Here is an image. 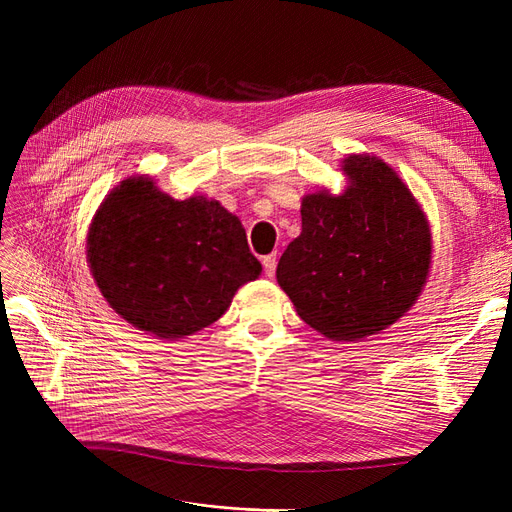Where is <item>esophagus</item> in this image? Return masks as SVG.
Wrapping results in <instances>:
<instances>
[{
  "instance_id": "1",
  "label": "esophagus",
  "mask_w": 512,
  "mask_h": 512,
  "mask_svg": "<svg viewBox=\"0 0 512 512\" xmlns=\"http://www.w3.org/2000/svg\"><path fill=\"white\" fill-rule=\"evenodd\" d=\"M262 267H265L267 277H273V275H275V267H277V258H275V254H269V256L262 258Z\"/></svg>"
}]
</instances>
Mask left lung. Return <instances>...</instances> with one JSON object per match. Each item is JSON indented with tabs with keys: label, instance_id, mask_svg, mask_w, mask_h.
<instances>
[{
	"label": "left lung",
	"instance_id": "left-lung-1",
	"mask_svg": "<svg viewBox=\"0 0 512 512\" xmlns=\"http://www.w3.org/2000/svg\"><path fill=\"white\" fill-rule=\"evenodd\" d=\"M342 194L301 200V235L277 262V284L309 327L333 342L389 329L421 297L431 226L395 168L369 153L342 160Z\"/></svg>",
	"mask_w": 512,
	"mask_h": 512
}]
</instances>
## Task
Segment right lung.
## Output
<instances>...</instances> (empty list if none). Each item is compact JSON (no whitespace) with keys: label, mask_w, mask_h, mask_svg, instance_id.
Masks as SVG:
<instances>
[{"label":"right lung","mask_w":512,"mask_h":512,"mask_svg":"<svg viewBox=\"0 0 512 512\" xmlns=\"http://www.w3.org/2000/svg\"><path fill=\"white\" fill-rule=\"evenodd\" d=\"M87 262L115 314L158 339L203 331L262 271L237 215L203 194L168 196L149 175L106 194L89 224Z\"/></svg>","instance_id":"1"}]
</instances>
